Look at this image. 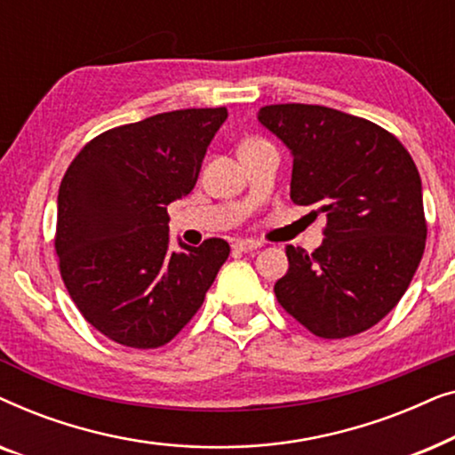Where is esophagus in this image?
<instances>
[{"label":"esophagus","mask_w":455,"mask_h":455,"mask_svg":"<svg viewBox=\"0 0 455 455\" xmlns=\"http://www.w3.org/2000/svg\"><path fill=\"white\" fill-rule=\"evenodd\" d=\"M263 246L259 240H251V238H240L234 242V248L235 251H242V252H252V251H259V248Z\"/></svg>","instance_id":"1"}]
</instances>
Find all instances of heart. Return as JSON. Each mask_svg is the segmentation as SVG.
<instances>
[{
  "label": "heart",
  "instance_id": "heart-1",
  "mask_svg": "<svg viewBox=\"0 0 455 455\" xmlns=\"http://www.w3.org/2000/svg\"><path fill=\"white\" fill-rule=\"evenodd\" d=\"M252 142H259L257 139H248L246 142H244V145H252ZM244 145H242V147H244Z\"/></svg>",
  "mask_w": 455,
  "mask_h": 455
}]
</instances>
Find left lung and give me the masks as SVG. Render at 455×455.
I'll return each mask as SVG.
<instances>
[{"mask_svg": "<svg viewBox=\"0 0 455 455\" xmlns=\"http://www.w3.org/2000/svg\"><path fill=\"white\" fill-rule=\"evenodd\" d=\"M259 122L294 157L291 201L327 220L315 252L285 248L277 302L319 338L366 331L400 302L425 252L412 157L387 130L323 105H265Z\"/></svg>", "mask_w": 455, "mask_h": 455, "instance_id": "obj_1", "label": "left lung"}]
</instances>
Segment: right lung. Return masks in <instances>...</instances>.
I'll list each match as a JSON object with an SVG mask.
<instances>
[{
	"mask_svg": "<svg viewBox=\"0 0 455 455\" xmlns=\"http://www.w3.org/2000/svg\"><path fill=\"white\" fill-rule=\"evenodd\" d=\"M226 108L178 109L86 142L58 195L55 252L68 294L97 331L151 350L203 307L229 244L170 248L167 204L195 188Z\"/></svg>",
	"mask_w": 455,
	"mask_h": 455,
	"instance_id": "obj_1",
	"label": "right lung"
}]
</instances>
